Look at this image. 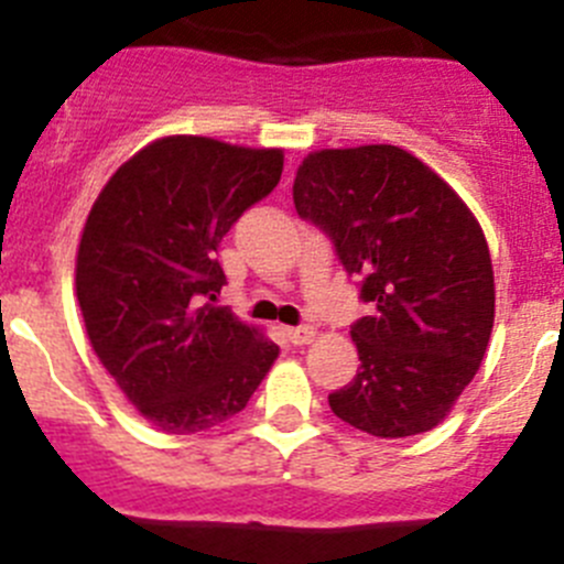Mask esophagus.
<instances>
[{
    "label": "esophagus",
    "mask_w": 564,
    "mask_h": 564,
    "mask_svg": "<svg viewBox=\"0 0 564 564\" xmlns=\"http://www.w3.org/2000/svg\"><path fill=\"white\" fill-rule=\"evenodd\" d=\"M288 338H291V344H299V347H302V344H311L313 338H316V330L307 325L288 327Z\"/></svg>",
    "instance_id": "34e87169"
}]
</instances>
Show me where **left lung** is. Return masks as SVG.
Returning a JSON list of instances; mask_svg holds the SVG:
<instances>
[{
  "label": "left lung",
  "mask_w": 564,
  "mask_h": 564,
  "mask_svg": "<svg viewBox=\"0 0 564 564\" xmlns=\"http://www.w3.org/2000/svg\"><path fill=\"white\" fill-rule=\"evenodd\" d=\"M293 206L330 234L370 302L350 330L361 367L330 392L333 415L372 437L435 430L480 370L495 327V271L477 217L390 143L311 152Z\"/></svg>",
  "instance_id": "obj_1"
}]
</instances>
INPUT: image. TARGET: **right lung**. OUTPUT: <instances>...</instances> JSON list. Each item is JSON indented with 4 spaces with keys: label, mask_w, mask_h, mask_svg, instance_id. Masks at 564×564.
<instances>
[{
    "label": "right lung",
    "mask_w": 564,
    "mask_h": 564,
    "mask_svg": "<svg viewBox=\"0 0 564 564\" xmlns=\"http://www.w3.org/2000/svg\"><path fill=\"white\" fill-rule=\"evenodd\" d=\"M282 149L158 138L107 181L84 223L76 296L89 344L134 410L169 435L246 410L279 347L214 307L217 248L282 177ZM209 302L206 303L205 299Z\"/></svg>",
    "instance_id": "1"
}]
</instances>
